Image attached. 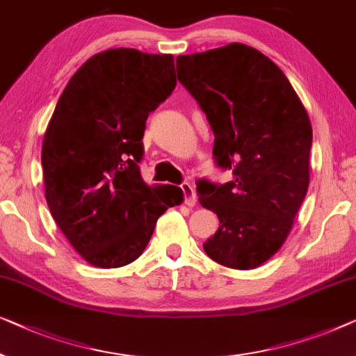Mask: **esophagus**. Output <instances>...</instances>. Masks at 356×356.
<instances>
[{
	"instance_id": "34e87169",
	"label": "esophagus",
	"mask_w": 356,
	"mask_h": 356,
	"mask_svg": "<svg viewBox=\"0 0 356 356\" xmlns=\"http://www.w3.org/2000/svg\"><path fill=\"white\" fill-rule=\"evenodd\" d=\"M182 190H184V195H185V203H187V207H195L197 204V193H195V188L192 184H182Z\"/></svg>"
}]
</instances>
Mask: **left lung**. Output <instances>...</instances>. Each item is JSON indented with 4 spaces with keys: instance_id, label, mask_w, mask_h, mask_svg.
<instances>
[{
    "instance_id": "obj_1",
    "label": "left lung",
    "mask_w": 356,
    "mask_h": 356,
    "mask_svg": "<svg viewBox=\"0 0 356 356\" xmlns=\"http://www.w3.org/2000/svg\"><path fill=\"white\" fill-rule=\"evenodd\" d=\"M179 82L214 134L213 154L234 180H198V202L218 214L203 243L222 266L253 269L282 247L309 185L313 129L285 74L243 43L177 56Z\"/></svg>"
}]
</instances>
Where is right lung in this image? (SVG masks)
Wrapping results in <instances>:
<instances>
[{"mask_svg": "<svg viewBox=\"0 0 356 356\" xmlns=\"http://www.w3.org/2000/svg\"><path fill=\"white\" fill-rule=\"evenodd\" d=\"M172 54L113 48L77 69L42 145L44 198L69 243L97 268L137 259L158 218L184 202L140 174L148 114L176 88Z\"/></svg>", "mask_w": 356, "mask_h": 356, "instance_id": "add662e5", "label": "right lung"}]
</instances>
